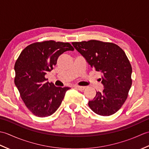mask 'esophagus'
Returning <instances> with one entry per match:
<instances>
[{
	"mask_svg": "<svg viewBox=\"0 0 149 149\" xmlns=\"http://www.w3.org/2000/svg\"><path fill=\"white\" fill-rule=\"evenodd\" d=\"M74 87L75 88H76L77 89H78L79 90H80V91H83V90H84V89H85V86H77V85H75V86H74Z\"/></svg>",
	"mask_w": 149,
	"mask_h": 149,
	"instance_id": "1",
	"label": "esophagus"
}]
</instances>
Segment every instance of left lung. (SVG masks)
<instances>
[{"instance_id":"obj_1","label":"left lung","mask_w":149,"mask_h":149,"mask_svg":"<svg viewBox=\"0 0 149 149\" xmlns=\"http://www.w3.org/2000/svg\"><path fill=\"white\" fill-rule=\"evenodd\" d=\"M73 46L96 71L104 86L88 106L97 115L109 116L120 109L132 85V67L124 51L116 44L98 40L73 42Z\"/></svg>"}]
</instances>
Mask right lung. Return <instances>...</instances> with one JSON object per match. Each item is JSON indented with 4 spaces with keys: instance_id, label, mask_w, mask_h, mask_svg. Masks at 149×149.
Segmentation results:
<instances>
[{
    "instance_id": "add662e5",
    "label": "right lung",
    "mask_w": 149,
    "mask_h": 149,
    "mask_svg": "<svg viewBox=\"0 0 149 149\" xmlns=\"http://www.w3.org/2000/svg\"><path fill=\"white\" fill-rule=\"evenodd\" d=\"M74 49L69 43L50 40L28 45L15 65V84L30 111L39 117L50 116L58 109L68 87H56L45 75L60 55Z\"/></svg>"
}]
</instances>
